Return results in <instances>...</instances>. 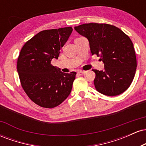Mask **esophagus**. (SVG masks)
I'll list each match as a JSON object with an SVG mask.
<instances>
[{"instance_id": "34e87169", "label": "esophagus", "mask_w": 146, "mask_h": 146, "mask_svg": "<svg viewBox=\"0 0 146 146\" xmlns=\"http://www.w3.org/2000/svg\"><path fill=\"white\" fill-rule=\"evenodd\" d=\"M78 73L79 75H83L84 73V71H81V70H80V71H78Z\"/></svg>"}]
</instances>
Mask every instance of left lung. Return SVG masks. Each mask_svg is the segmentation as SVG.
<instances>
[{
  "label": "left lung",
  "mask_w": 146,
  "mask_h": 146,
  "mask_svg": "<svg viewBox=\"0 0 146 146\" xmlns=\"http://www.w3.org/2000/svg\"><path fill=\"white\" fill-rule=\"evenodd\" d=\"M74 29L88 39L92 55L100 56L104 64L102 71L93 70L96 90L107 96H116L128 89L137 68L130 38L118 27L108 24L88 23Z\"/></svg>",
  "instance_id": "left-lung-1"
}]
</instances>
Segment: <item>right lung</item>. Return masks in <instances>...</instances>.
I'll return each mask as SVG.
<instances>
[{"instance_id": "right-lung-1", "label": "right lung", "mask_w": 146, "mask_h": 146, "mask_svg": "<svg viewBox=\"0 0 146 146\" xmlns=\"http://www.w3.org/2000/svg\"><path fill=\"white\" fill-rule=\"evenodd\" d=\"M71 27L44 30L25 43L18 58L17 71L22 87L35 104L52 108L71 93L75 72L62 73L51 64L68 40Z\"/></svg>"}]
</instances>
